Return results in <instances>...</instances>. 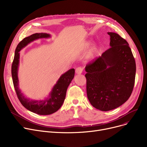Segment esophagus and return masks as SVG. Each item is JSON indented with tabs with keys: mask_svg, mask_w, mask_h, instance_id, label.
<instances>
[{
	"mask_svg": "<svg viewBox=\"0 0 147 147\" xmlns=\"http://www.w3.org/2000/svg\"><path fill=\"white\" fill-rule=\"evenodd\" d=\"M82 72H83V68L82 67H78V68L76 69V74H80L82 73Z\"/></svg>",
	"mask_w": 147,
	"mask_h": 147,
	"instance_id": "34e87169",
	"label": "esophagus"
}]
</instances>
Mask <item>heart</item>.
Masks as SVG:
<instances>
[{"instance_id": "obj_1", "label": "heart", "mask_w": 147, "mask_h": 147, "mask_svg": "<svg viewBox=\"0 0 147 147\" xmlns=\"http://www.w3.org/2000/svg\"><path fill=\"white\" fill-rule=\"evenodd\" d=\"M89 45V43H88V44H87V45H88V46Z\"/></svg>"}]
</instances>
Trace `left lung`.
<instances>
[{
	"label": "left lung",
	"mask_w": 147,
	"mask_h": 147,
	"mask_svg": "<svg viewBox=\"0 0 147 147\" xmlns=\"http://www.w3.org/2000/svg\"><path fill=\"white\" fill-rule=\"evenodd\" d=\"M111 48L86 65V92L91 105L107 111L120 107L132 94L135 79V60L127 41L108 32Z\"/></svg>",
	"instance_id": "8db88e82"
}]
</instances>
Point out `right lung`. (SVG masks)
<instances>
[{
	"mask_svg": "<svg viewBox=\"0 0 147 147\" xmlns=\"http://www.w3.org/2000/svg\"><path fill=\"white\" fill-rule=\"evenodd\" d=\"M51 35L45 33H34L24 38L15 49L12 64L11 73L13 86L18 98L21 104L28 110L39 115H49L58 111L63 105L66 96L67 89L74 77V68L69 69L62 74L57 83L53 86L48 98L45 100H32L26 98L19 88L18 70L20 63V51L29 44L38 38H49Z\"/></svg>",
	"mask_w": 147,
	"mask_h": 147,
	"instance_id": "1",
	"label": "right lung"
}]
</instances>
